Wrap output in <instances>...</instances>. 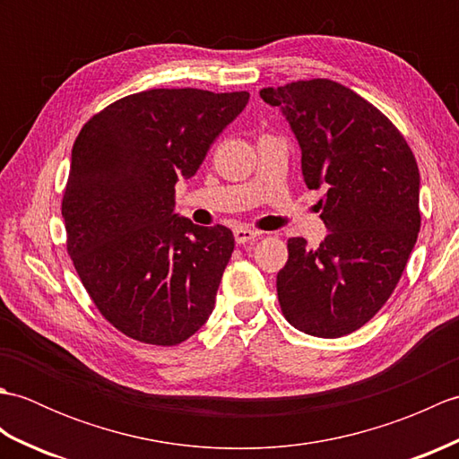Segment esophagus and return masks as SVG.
Listing matches in <instances>:
<instances>
[{
	"mask_svg": "<svg viewBox=\"0 0 459 459\" xmlns=\"http://www.w3.org/2000/svg\"><path fill=\"white\" fill-rule=\"evenodd\" d=\"M260 238V232L255 230V229H248V227H238L235 230V240L237 245H242V247H248V245H255V242Z\"/></svg>",
	"mask_w": 459,
	"mask_h": 459,
	"instance_id": "34e87169",
	"label": "esophagus"
}]
</instances>
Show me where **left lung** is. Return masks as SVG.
I'll return each instance as SVG.
<instances>
[{"label": "left lung", "mask_w": 459, "mask_h": 459, "mask_svg": "<svg viewBox=\"0 0 459 459\" xmlns=\"http://www.w3.org/2000/svg\"><path fill=\"white\" fill-rule=\"evenodd\" d=\"M301 148L309 189L331 230L317 248L288 240L278 272L281 314L307 335L353 333L391 298L420 230V173L396 126L347 86L329 79L262 89Z\"/></svg>", "instance_id": "8db88e82"}]
</instances>
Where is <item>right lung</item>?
I'll use <instances>...</instances> for the list:
<instances>
[{
  "mask_svg": "<svg viewBox=\"0 0 459 459\" xmlns=\"http://www.w3.org/2000/svg\"><path fill=\"white\" fill-rule=\"evenodd\" d=\"M248 99L152 89L106 106L76 135L63 195L66 252L126 337L171 347L209 319L235 237L173 214L175 183L197 173Z\"/></svg>",
  "mask_w": 459,
  "mask_h": 459,
  "instance_id": "1",
  "label": "right lung"
}]
</instances>
